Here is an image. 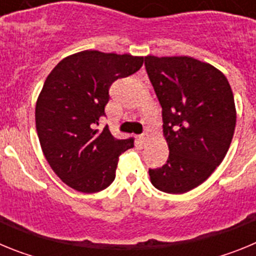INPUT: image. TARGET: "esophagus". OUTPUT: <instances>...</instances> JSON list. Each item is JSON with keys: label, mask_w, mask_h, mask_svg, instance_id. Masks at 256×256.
I'll use <instances>...</instances> for the list:
<instances>
[{"label": "esophagus", "mask_w": 256, "mask_h": 256, "mask_svg": "<svg viewBox=\"0 0 256 256\" xmlns=\"http://www.w3.org/2000/svg\"><path fill=\"white\" fill-rule=\"evenodd\" d=\"M140 142H141V144H146V142L148 141V133H144V134L140 136Z\"/></svg>", "instance_id": "34e87169"}]
</instances>
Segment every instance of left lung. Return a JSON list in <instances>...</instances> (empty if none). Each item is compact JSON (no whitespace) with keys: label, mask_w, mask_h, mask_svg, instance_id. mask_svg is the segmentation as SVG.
<instances>
[{"label":"left lung","mask_w":256,"mask_h":256,"mask_svg":"<svg viewBox=\"0 0 256 256\" xmlns=\"http://www.w3.org/2000/svg\"><path fill=\"white\" fill-rule=\"evenodd\" d=\"M144 66L162 108L166 164L148 169L154 187L184 194L223 162L236 126L234 94L224 74L188 56H146Z\"/></svg>","instance_id":"1"}]
</instances>
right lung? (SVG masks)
I'll use <instances>...</instances> for the list:
<instances>
[{"label": "right lung", "instance_id": "1", "mask_svg": "<svg viewBox=\"0 0 256 256\" xmlns=\"http://www.w3.org/2000/svg\"><path fill=\"white\" fill-rule=\"evenodd\" d=\"M142 64L140 56L87 50L62 58L46 78L36 105V128L50 166L72 188L94 194L115 180L119 156L134 140H118L108 126L102 132L94 126L105 116L112 83Z\"/></svg>", "mask_w": 256, "mask_h": 256}]
</instances>
